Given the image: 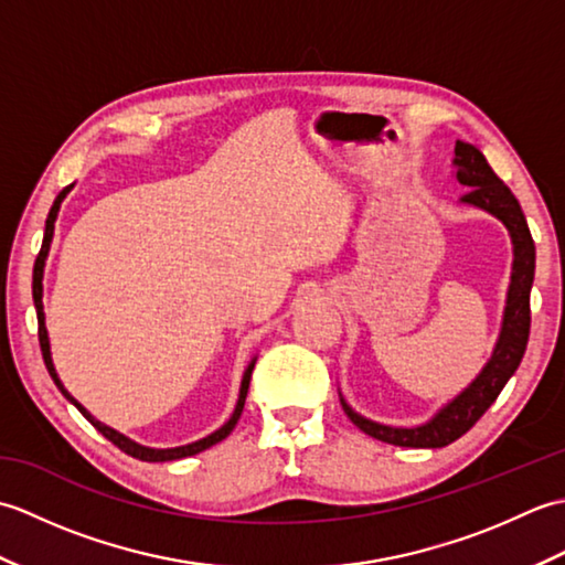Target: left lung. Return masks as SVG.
I'll list each match as a JSON object with an SVG mask.
<instances>
[{"mask_svg": "<svg viewBox=\"0 0 565 565\" xmlns=\"http://www.w3.org/2000/svg\"><path fill=\"white\" fill-rule=\"evenodd\" d=\"M454 170L456 182L468 186L459 203L490 213L493 218L505 225L510 233L512 274L505 310H502L500 334L486 366L478 371V376L468 383L461 393H456L449 403H444L427 423L411 427L376 423V419H369L362 413H356L354 407L344 401V395L340 391V403L347 417H350L359 429L366 431L369 437L395 444V447L439 449L466 435V431L481 419L488 407L495 403L500 391L505 388L510 376L518 371L526 350V340H530V294L534 284L536 249L530 225H526V218L520 209V201L514 199V194L505 184H502V179L493 172V167L488 164L486 154L478 150L473 142L456 140Z\"/></svg>", "mask_w": 565, "mask_h": 565, "instance_id": "1", "label": "left lung"}]
</instances>
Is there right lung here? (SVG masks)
Returning <instances> with one entry per match:
<instances>
[{
  "mask_svg": "<svg viewBox=\"0 0 565 565\" xmlns=\"http://www.w3.org/2000/svg\"><path fill=\"white\" fill-rule=\"evenodd\" d=\"M72 186L75 184H70V186H65L63 191H60L57 194V199L53 201V206H51V213H47V221H45V235H43V245H41V252H39V257H35V264H33V306H35V316H39V340H41V352H43V362H45V369H47V374H51V379L55 381V386L60 388V393L65 395V398L77 407V411L89 419V423L97 427L102 435L109 439V441H114L118 449L121 451H126L128 456H134V459H140V461H174V459H184V456H194V454H199V451H203V449H209V447H213V444H218V441H223L227 435H231V431L235 429V425H237V419H239V415H243V407H245V398H247V388H249V379H252V369H255V362H257V356H252V362L247 364V369L243 371V381H239V393H237V403H235V411H233V415L225 419V423L215 429V431H211V435H206V437H201V439H196V441H191V444H182V447H170V449H154V447H142V444H138L136 439H130V437H126V435H121V431L118 429H114V427H109V425H104V423H99L97 417H94L87 407H84L82 403H77L75 398H72V395L67 393V388L63 386V381H60V376H57V371H55V364H53V354H51V338H47V328H45V313H43V271H45V259H47V252H51V243H53V233H55V221H57V213H60V206H63V201H65V196L70 194L72 191Z\"/></svg>",
  "mask_w": 565,
  "mask_h": 565,
  "instance_id": "right-lung-1",
  "label": "right lung"
}]
</instances>
